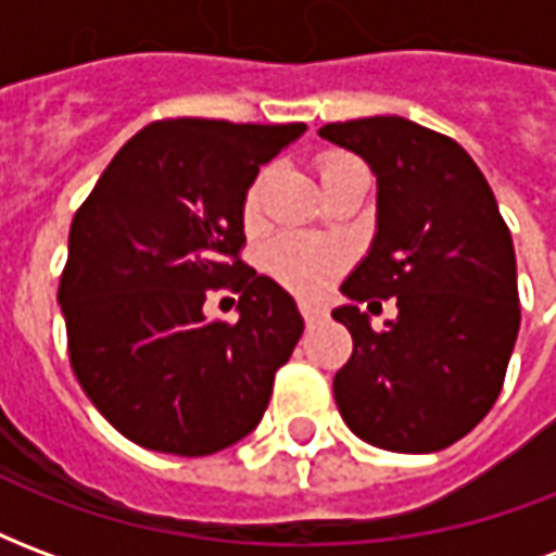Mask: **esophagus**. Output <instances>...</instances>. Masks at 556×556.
Here are the masks:
<instances>
[{
	"label": "esophagus",
	"mask_w": 556,
	"mask_h": 556,
	"mask_svg": "<svg viewBox=\"0 0 556 556\" xmlns=\"http://www.w3.org/2000/svg\"><path fill=\"white\" fill-rule=\"evenodd\" d=\"M301 315L306 325H315V321H321L327 313L321 306H315V303H301Z\"/></svg>",
	"instance_id": "obj_1"
}]
</instances>
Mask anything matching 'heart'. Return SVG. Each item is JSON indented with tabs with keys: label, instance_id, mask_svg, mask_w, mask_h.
Masks as SVG:
<instances>
[{
	"label": "heart",
	"instance_id": "obj_1",
	"mask_svg": "<svg viewBox=\"0 0 556 556\" xmlns=\"http://www.w3.org/2000/svg\"><path fill=\"white\" fill-rule=\"evenodd\" d=\"M354 160L345 157H325L321 160V178L327 172L349 166ZM267 181L270 172H258L253 184L243 193V219L247 223H258L262 217V205H265ZM349 262V250L337 241L327 238H313V235H279L277 241H270L265 250V267L274 277L289 286V289L301 291V294H318L325 291L337 274Z\"/></svg>",
	"mask_w": 556,
	"mask_h": 556
}]
</instances>
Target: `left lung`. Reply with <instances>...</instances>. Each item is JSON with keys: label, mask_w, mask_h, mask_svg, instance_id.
<instances>
[{"label": "left lung", "mask_w": 556, "mask_h": 556, "mask_svg": "<svg viewBox=\"0 0 556 556\" xmlns=\"http://www.w3.org/2000/svg\"><path fill=\"white\" fill-rule=\"evenodd\" d=\"M361 154L378 178V231L333 309L354 339L333 378L339 414L390 453L462 441L501 396L521 325L513 235L485 175L455 139L399 115L318 130ZM397 301L372 331L357 302Z\"/></svg>", "instance_id": "1"}]
</instances>
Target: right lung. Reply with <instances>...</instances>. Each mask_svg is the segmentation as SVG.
<instances>
[{"mask_svg":"<svg viewBox=\"0 0 556 556\" xmlns=\"http://www.w3.org/2000/svg\"><path fill=\"white\" fill-rule=\"evenodd\" d=\"M306 125L163 118L127 139L79 205L59 303L91 405L154 453L211 455L258 426L303 318L241 258L243 193ZM214 288L239 321L207 323Z\"/></svg>","mask_w":556,"mask_h":556,"instance_id":"right-lung-1","label":"right lung"}]
</instances>
